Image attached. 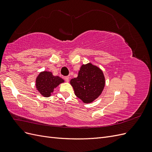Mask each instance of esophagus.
Listing matches in <instances>:
<instances>
[{
  "label": "esophagus",
  "instance_id": "esophagus-1",
  "mask_svg": "<svg viewBox=\"0 0 152 152\" xmlns=\"http://www.w3.org/2000/svg\"><path fill=\"white\" fill-rule=\"evenodd\" d=\"M64 79L66 82H69V77H64Z\"/></svg>",
  "mask_w": 152,
  "mask_h": 152
}]
</instances>
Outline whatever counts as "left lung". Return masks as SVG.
Listing matches in <instances>:
<instances>
[{"mask_svg": "<svg viewBox=\"0 0 152 152\" xmlns=\"http://www.w3.org/2000/svg\"><path fill=\"white\" fill-rule=\"evenodd\" d=\"M75 94L85 103H90L102 94L105 84L102 70L87 63L82 65L77 78L70 80Z\"/></svg>", "mask_w": 152, "mask_h": 152, "instance_id": "8db88e82", "label": "left lung"}]
</instances>
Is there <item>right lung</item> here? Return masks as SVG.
<instances>
[{
  "instance_id": "obj_1",
  "label": "right lung",
  "mask_w": 152,
  "mask_h": 152,
  "mask_svg": "<svg viewBox=\"0 0 152 152\" xmlns=\"http://www.w3.org/2000/svg\"><path fill=\"white\" fill-rule=\"evenodd\" d=\"M64 82L59 76H54L50 72H40L36 79V87L44 97H49L53 93L54 88Z\"/></svg>"
}]
</instances>
